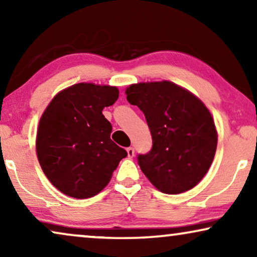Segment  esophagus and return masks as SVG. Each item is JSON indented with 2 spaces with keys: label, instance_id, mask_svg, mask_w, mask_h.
<instances>
[{
  "label": "esophagus",
  "instance_id": "obj_1",
  "mask_svg": "<svg viewBox=\"0 0 257 257\" xmlns=\"http://www.w3.org/2000/svg\"><path fill=\"white\" fill-rule=\"evenodd\" d=\"M127 156H128V158H133L135 157V149H133V147H128L127 150Z\"/></svg>",
  "mask_w": 257,
  "mask_h": 257
}]
</instances>
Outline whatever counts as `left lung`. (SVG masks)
<instances>
[{
  "label": "left lung",
  "instance_id": "8db88e82",
  "mask_svg": "<svg viewBox=\"0 0 257 257\" xmlns=\"http://www.w3.org/2000/svg\"><path fill=\"white\" fill-rule=\"evenodd\" d=\"M130 104L145 115L152 149L137 159L160 192L179 194L201 181L215 156L217 135L212 114L189 91L167 82L133 84Z\"/></svg>",
  "mask_w": 257,
  "mask_h": 257
}]
</instances>
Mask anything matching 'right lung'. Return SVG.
<instances>
[{
	"mask_svg": "<svg viewBox=\"0 0 257 257\" xmlns=\"http://www.w3.org/2000/svg\"><path fill=\"white\" fill-rule=\"evenodd\" d=\"M119 97L115 86L79 83L49 104L38 125L36 151L49 181L76 199L96 195L111 180L127 152L110 138L103 108Z\"/></svg>",
	"mask_w": 257,
	"mask_h": 257,
	"instance_id": "right-lung-1",
	"label": "right lung"
}]
</instances>
